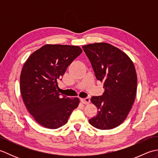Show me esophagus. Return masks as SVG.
Returning <instances> with one entry per match:
<instances>
[{
	"label": "esophagus",
	"mask_w": 158,
	"mask_h": 158,
	"mask_svg": "<svg viewBox=\"0 0 158 158\" xmlns=\"http://www.w3.org/2000/svg\"><path fill=\"white\" fill-rule=\"evenodd\" d=\"M81 102L83 104H85V105H87V104H89L90 102V100L89 98H81Z\"/></svg>",
	"instance_id": "1"
}]
</instances>
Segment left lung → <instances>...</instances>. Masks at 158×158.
Segmentation results:
<instances>
[{"label": "left lung", "mask_w": 158, "mask_h": 158, "mask_svg": "<svg viewBox=\"0 0 158 158\" xmlns=\"http://www.w3.org/2000/svg\"><path fill=\"white\" fill-rule=\"evenodd\" d=\"M96 79L103 82V94L92 96L91 102L98 108L89 123L100 130H110L122 123L135 102L137 76L132 60L122 50L109 43L83 45Z\"/></svg>", "instance_id": "left-lung-1"}]
</instances>
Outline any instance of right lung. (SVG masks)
I'll list each match as a JSON object with an SVG mask.
<instances>
[{"label": "right lung", "mask_w": 158, "mask_h": 158, "mask_svg": "<svg viewBox=\"0 0 158 158\" xmlns=\"http://www.w3.org/2000/svg\"><path fill=\"white\" fill-rule=\"evenodd\" d=\"M82 53L79 46L45 45L26 60L20 75V92L28 112L40 125L56 129L64 125L79 105L57 91L58 81Z\"/></svg>", "instance_id": "obj_1"}]
</instances>
